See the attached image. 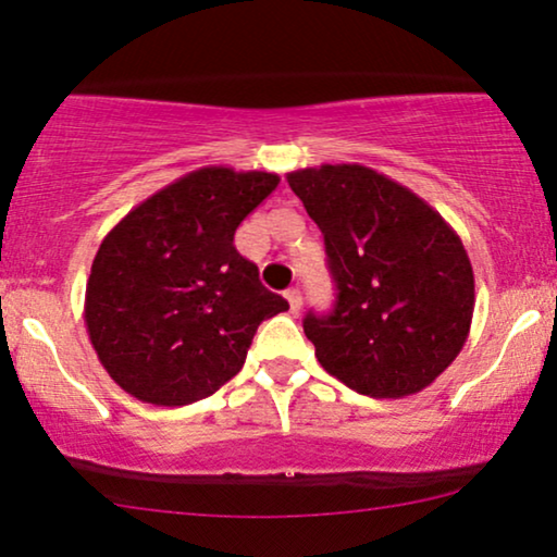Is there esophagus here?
<instances>
[{"label": "esophagus", "mask_w": 557, "mask_h": 557, "mask_svg": "<svg viewBox=\"0 0 557 557\" xmlns=\"http://www.w3.org/2000/svg\"><path fill=\"white\" fill-rule=\"evenodd\" d=\"M285 298H287V302H290V313H298L300 308H302V295H300V290H287L285 293Z\"/></svg>", "instance_id": "obj_1"}]
</instances>
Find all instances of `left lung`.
I'll list each match as a JSON object with an SVG mask.
<instances>
[{"label":"left lung","mask_w":557,"mask_h":557,"mask_svg":"<svg viewBox=\"0 0 557 557\" xmlns=\"http://www.w3.org/2000/svg\"><path fill=\"white\" fill-rule=\"evenodd\" d=\"M321 228L336 306L302 331L321 368L372 398L424 391L468 342L475 280L460 236L429 202L362 164L287 174Z\"/></svg>","instance_id":"1"}]
</instances>
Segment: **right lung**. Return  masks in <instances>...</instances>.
I'll return each instance as SVG.
<instances>
[{
  "label": "right lung",
  "instance_id": "1",
  "mask_svg": "<svg viewBox=\"0 0 557 557\" xmlns=\"http://www.w3.org/2000/svg\"><path fill=\"white\" fill-rule=\"evenodd\" d=\"M277 182L272 172L195 169L102 238L84 323L102 368L133 398L187 406L210 396L244 368L259 323L287 311L234 246Z\"/></svg>",
  "mask_w": 557,
  "mask_h": 557
}]
</instances>
